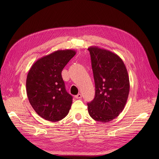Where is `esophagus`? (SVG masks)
I'll return each instance as SVG.
<instances>
[{
    "label": "esophagus",
    "mask_w": 159,
    "mask_h": 159,
    "mask_svg": "<svg viewBox=\"0 0 159 159\" xmlns=\"http://www.w3.org/2000/svg\"><path fill=\"white\" fill-rule=\"evenodd\" d=\"M75 98L80 99V98H82V95H81L80 93H79V94H77V95H75Z\"/></svg>",
    "instance_id": "34e87169"
}]
</instances>
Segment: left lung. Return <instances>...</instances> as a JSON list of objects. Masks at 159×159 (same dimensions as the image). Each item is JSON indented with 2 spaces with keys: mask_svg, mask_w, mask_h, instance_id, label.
Listing matches in <instances>:
<instances>
[{
  "mask_svg": "<svg viewBox=\"0 0 159 159\" xmlns=\"http://www.w3.org/2000/svg\"><path fill=\"white\" fill-rule=\"evenodd\" d=\"M95 85V95L88 103L90 116L100 122H108L124 110L129 92L126 66L119 56L104 49H88Z\"/></svg>",
  "mask_w": 159,
  "mask_h": 159,
  "instance_id": "left-lung-1",
  "label": "left lung"
}]
</instances>
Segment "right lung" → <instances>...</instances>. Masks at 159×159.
I'll list each match as a JSON object with an SVG mask.
<instances>
[{"label": "right lung", "instance_id": "obj_1", "mask_svg": "<svg viewBox=\"0 0 159 159\" xmlns=\"http://www.w3.org/2000/svg\"><path fill=\"white\" fill-rule=\"evenodd\" d=\"M75 54L72 49L57 50L31 67L26 79L27 96L33 110L44 119L59 121L70 111L73 97L66 90L61 73Z\"/></svg>", "mask_w": 159, "mask_h": 159}]
</instances>
